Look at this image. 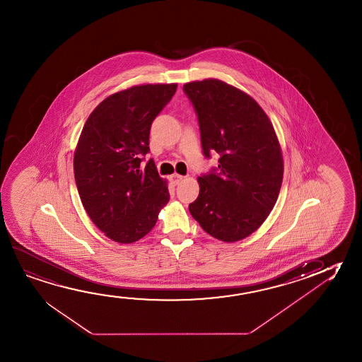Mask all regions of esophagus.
Segmentation results:
<instances>
[{
  "instance_id": "1",
  "label": "esophagus",
  "mask_w": 362,
  "mask_h": 362,
  "mask_svg": "<svg viewBox=\"0 0 362 362\" xmlns=\"http://www.w3.org/2000/svg\"><path fill=\"white\" fill-rule=\"evenodd\" d=\"M184 177L183 175H179V174H173L172 177H170V180H172L173 184H177L180 183L182 180H183Z\"/></svg>"
}]
</instances>
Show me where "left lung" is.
<instances>
[{"instance_id":"left-lung-1","label":"left lung","mask_w":362,"mask_h":362,"mask_svg":"<svg viewBox=\"0 0 362 362\" xmlns=\"http://www.w3.org/2000/svg\"><path fill=\"white\" fill-rule=\"evenodd\" d=\"M194 105L206 158L218 169L198 177L192 217L227 243L245 240L267 219L284 179V156L272 122L252 96L218 78L184 83Z\"/></svg>"}]
</instances>
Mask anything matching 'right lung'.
Masks as SVG:
<instances>
[{
	"label": "right lung",
	"mask_w": 362,
	"mask_h": 362,
	"mask_svg": "<svg viewBox=\"0 0 362 362\" xmlns=\"http://www.w3.org/2000/svg\"><path fill=\"white\" fill-rule=\"evenodd\" d=\"M178 83L135 85L107 96L83 125L74 153V174L85 211L107 238L129 245L156 226L169 202L165 179L149 151L151 122Z\"/></svg>",
	"instance_id": "obj_1"
}]
</instances>
